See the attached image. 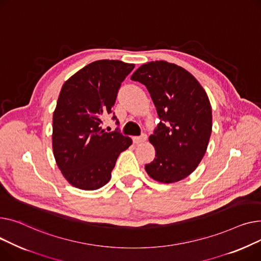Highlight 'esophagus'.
I'll list each match as a JSON object with an SVG mask.
<instances>
[{"instance_id":"34e87169","label":"esophagus","mask_w":261,"mask_h":261,"mask_svg":"<svg viewBox=\"0 0 261 261\" xmlns=\"http://www.w3.org/2000/svg\"><path fill=\"white\" fill-rule=\"evenodd\" d=\"M147 139V136L145 134H142L141 136H137V137H134L133 140L136 144H139V143H143L145 142Z\"/></svg>"}]
</instances>
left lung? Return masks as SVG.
I'll return each mask as SVG.
<instances>
[{
    "instance_id": "1",
    "label": "left lung",
    "mask_w": 261,
    "mask_h": 261,
    "mask_svg": "<svg viewBox=\"0 0 261 261\" xmlns=\"http://www.w3.org/2000/svg\"><path fill=\"white\" fill-rule=\"evenodd\" d=\"M130 79L146 86L160 119L149 136L156 158L146 173L162 183L187 178L202 160L212 133L205 90L188 70L166 61L143 64Z\"/></svg>"
}]
</instances>
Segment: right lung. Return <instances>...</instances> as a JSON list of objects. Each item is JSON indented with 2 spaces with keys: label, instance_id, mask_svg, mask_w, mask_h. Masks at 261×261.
Returning <instances> with one entry per match:
<instances>
[{
  "label": "right lung",
  "instance_id": "add662e5",
  "mask_svg": "<svg viewBox=\"0 0 261 261\" xmlns=\"http://www.w3.org/2000/svg\"><path fill=\"white\" fill-rule=\"evenodd\" d=\"M134 67L118 60H99L63 84L53 117V149L72 187L94 191L105 186L119 155L133 143L118 128L107 133L100 124L112 114L121 83ZM113 119L119 123L115 114Z\"/></svg>",
  "mask_w": 261,
  "mask_h": 261
}]
</instances>
